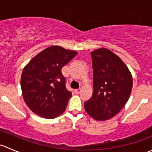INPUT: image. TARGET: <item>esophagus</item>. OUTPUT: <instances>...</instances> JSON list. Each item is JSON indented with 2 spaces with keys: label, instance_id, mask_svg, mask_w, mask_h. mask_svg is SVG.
<instances>
[{
  "label": "esophagus",
  "instance_id": "34e87169",
  "mask_svg": "<svg viewBox=\"0 0 152 152\" xmlns=\"http://www.w3.org/2000/svg\"><path fill=\"white\" fill-rule=\"evenodd\" d=\"M81 91H82V90H81V88L76 89V90H74V92H75V93H76V94H79V93H81Z\"/></svg>",
  "mask_w": 152,
  "mask_h": 152
}]
</instances>
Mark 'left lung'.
I'll return each instance as SVG.
<instances>
[{
    "mask_svg": "<svg viewBox=\"0 0 152 152\" xmlns=\"http://www.w3.org/2000/svg\"><path fill=\"white\" fill-rule=\"evenodd\" d=\"M93 68V93L84 104L93 119L112 118L123 109L132 89V76L118 56L104 48L90 53Z\"/></svg>",
    "mask_w": 152,
    "mask_h": 152,
    "instance_id": "left-lung-1",
    "label": "left lung"
}]
</instances>
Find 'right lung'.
<instances>
[{
	"mask_svg": "<svg viewBox=\"0 0 152 152\" xmlns=\"http://www.w3.org/2000/svg\"><path fill=\"white\" fill-rule=\"evenodd\" d=\"M77 52L52 45L24 67L20 79L23 97L28 108L42 118H55L65 112L71 92L65 87L62 67Z\"/></svg>",
	"mask_w": 152,
	"mask_h": 152,
	"instance_id": "1",
	"label": "right lung"
}]
</instances>
